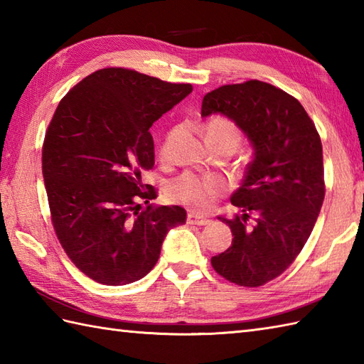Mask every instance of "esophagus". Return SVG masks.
Here are the masks:
<instances>
[{
    "label": "esophagus",
    "instance_id": "1",
    "mask_svg": "<svg viewBox=\"0 0 364 364\" xmlns=\"http://www.w3.org/2000/svg\"><path fill=\"white\" fill-rule=\"evenodd\" d=\"M210 222H211L210 219H205L202 215H197L192 213L188 214V223H191V225H208Z\"/></svg>",
    "mask_w": 364,
    "mask_h": 364
}]
</instances>
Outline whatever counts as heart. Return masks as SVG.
Wrapping results in <instances>:
<instances>
[{"label":"heart","instance_id":"b5f03b06","mask_svg":"<svg viewBox=\"0 0 364 364\" xmlns=\"http://www.w3.org/2000/svg\"><path fill=\"white\" fill-rule=\"evenodd\" d=\"M208 137L228 141L235 146H237L241 141V134L235 123L220 117L213 119L206 125L205 139ZM223 192H225V183L215 175L184 173L168 186V196L192 211H205Z\"/></svg>","mask_w":364,"mask_h":364}]
</instances>
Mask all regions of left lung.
Instances as JSON below:
<instances>
[{
    "label": "left lung",
    "mask_w": 364,
    "mask_h": 364,
    "mask_svg": "<svg viewBox=\"0 0 364 364\" xmlns=\"http://www.w3.org/2000/svg\"><path fill=\"white\" fill-rule=\"evenodd\" d=\"M211 114L233 120L255 151L230 198L241 213L219 218L235 237L211 264L225 280L257 288L292 264L318 220L326 196L321 137L299 100L258 80L206 94L202 117Z\"/></svg>",
    "instance_id": "left-lung-1"
}]
</instances>
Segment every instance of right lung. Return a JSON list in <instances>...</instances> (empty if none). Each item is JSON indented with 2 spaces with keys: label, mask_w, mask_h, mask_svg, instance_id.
Masks as SVG:
<instances>
[{
  "label": "right lung",
  "mask_w": 364,
  "mask_h": 364,
  "mask_svg": "<svg viewBox=\"0 0 364 364\" xmlns=\"http://www.w3.org/2000/svg\"><path fill=\"white\" fill-rule=\"evenodd\" d=\"M191 92L111 67L86 76L54 111L42 149L51 222L67 257L97 283L141 280L168 230L186 222L181 206L149 203L156 191L142 172L154 166L151 125Z\"/></svg>",
  "instance_id": "add662e5"
}]
</instances>
